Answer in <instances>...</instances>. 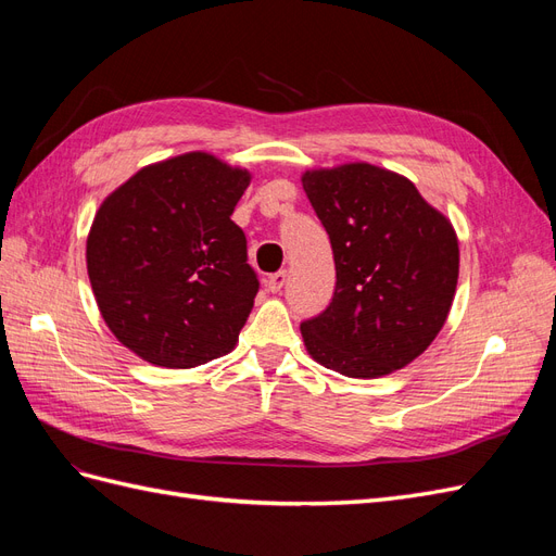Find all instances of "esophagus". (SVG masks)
I'll use <instances>...</instances> for the list:
<instances>
[{
    "label": "esophagus",
    "mask_w": 556,
    "mask_h": 556,
    "mask_svg": "<svg viewBox=\"0 0 556 556\" xmlns=\"http://www.w3.org/2000/svg\"><path fill=\"white\" fill-rule=\"evenodd\" d=\"M285 282H288V271H278L274 276H268L266 288H268V292L276 294V292H280L285 288Z\"/></svg>",
    "instance_id": "obj_1"
}]
</instances>
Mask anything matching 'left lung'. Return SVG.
<instances>
[{
    "label": "left lung",
    "mask_w": 556,
    "mask_h": 556,
    "mask_svg": "<svg viewBox=\"0 0 556 556\" xmlns=\"http://www.w3.org/2000/svg\"><path fill=\"white\" fill-rule=\"evenodd\" d=\"M301 182L336 264L329 306L301 323L308 355L348 378L410 364L443 329L457 290L450 220L408 178L366 162L306 172Z\"/></svg>",
    "instance_id": "obj_1"
}]
</instances>
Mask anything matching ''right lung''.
<instances>
[{
  "label": "right lung",
  "mask_w": 556,
  "mask_h": 556,
  "mask_svg": "<svg viewBox=\"0 0 556 556\" xmlns=\"http://www.w3.org/2000/svg\"><path fill=\"white\" fill-rule=\"evenodd\" d=\"M245 169L208 153L150 164L99 206L88 276L113 336L134 355L192 368L227 355L260 280L231 220Z\"/></svg>",
  "instance_id": "obj_1"
}]
</instances>
